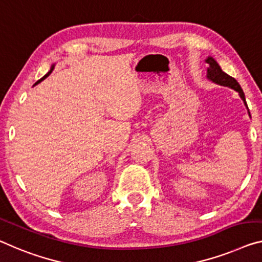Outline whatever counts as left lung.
Returning a JSON list of instances; mask_svg holds the SVG:
<instances>
[{"label":"left lung","mask_w":262,"mask_h":262,"mask_svg":"<svg viewBox=\"0 0 262 262\" xmlns=\"http://www.w3.org/2000/svg\"><path fill=\"white\" fill-rule=\"evenodd\" d=\"M206 62L208 64V68H207V78L212 80V82H214L216 84H219V85H223V86H228V88H232L233 90H235L236 92H239V96L241 97V99L244 100L245 105L247 106V103H246V98H245V94L243 89H241V86L239 85V83L236 82V80L231 77V76L227 75L226 72H224L221 70V68L214 58L212 57H207L206 58ZM248 115H249V111H248ZM251 116V115H249Z\"/></svg>","instance_id":"1"}]
</instances>
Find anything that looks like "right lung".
<instances>
[{"mask_svg":"<svg viewBox=\"0 0 262 262\" xmlns=\"http://www.w3.org/2000/svg\"><path fill=\"white\" fill-rule=\"evenodd\" d=\"M52 70H54V66H52V67H51V69H50V71H49V72H48V74H47V75H46V76H43V77H42V78H41V79H39V80H37V82H36V83H35V85H36V84H38V83H41V82H42V80H43V79H44V78H47V77H48V76H49V75H50V74H51V71H52Z\"/></svg>","mask_w":262,"mask_h":262,"instance_id":"add662e5","label":"right lung"}]
</instances>
